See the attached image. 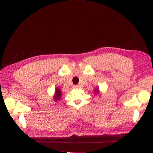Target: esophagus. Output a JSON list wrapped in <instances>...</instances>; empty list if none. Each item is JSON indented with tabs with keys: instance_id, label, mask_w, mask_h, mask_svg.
Masks as SVG:
<instances>
[{
	"instance_id": "34e87169",
	"label": "esophagus",
	"mask_w": 153,
	"mask_h": 153,
	"mask_svg": "<svg viewBox=\"0 0 153 153\" xmlns=\"http://www.w3.org/2000/svg\"><path fill=\"white\" fill-rule=\"evenodd\" d=\"M73 88H74V89H78V88H79V86H78V85H74Z\"/></svg>"
}]
</instances>
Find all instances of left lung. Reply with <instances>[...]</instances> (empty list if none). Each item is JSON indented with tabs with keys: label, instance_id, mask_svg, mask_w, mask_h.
Masks as SVG:
<instances>
[{
	"label": "left lung",
	"instance_id": "left-lung-1",
	"mask_svg": "<svg viewBox=\"0 0 153 153\" xmlns=\"http://www.w3.org/2000/svg\"><path fill=\"white\" fill-rule=\"evenodd\" d=\"M94 93L96 94V95H98L100 94V90L98 87H96V89H94Z\"/></svg>",
	"mask_w": 153,
	"mask_h": 153
}]
</instances>
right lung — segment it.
<instances>
[{"label":"right lung","mask_w":153,"mask_h":153,"mask_svg":"<svg viewBox=\"0 0 153 153\" xmlns=\"http://www.w3.org/2000/svg\"><path fill=\"white\" fill-rule=\"evenodd\" d=\"M61 97H62V91L59 87H57L55 90L54 96H53V98L55 102H57V101H59L61 99Z\"/></svg>","instance_id":"add662e5"}]
</instances>
